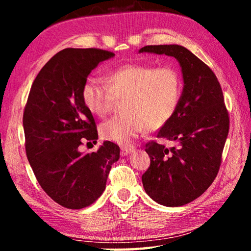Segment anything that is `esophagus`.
<instances>
[{
  "label": "esophagus",
  "instance_id": "1",
  "mask_svg": "<svg viewBox=\"0 0 251 251\" xmlns=\"http://www.w3.org/2000/svg\"><path fill=\"white\" fill-rule=\"evenodd\" d=\"M131 151H133V150H131V148L124 147V148H122V150H121V155H122L123 157H125V156H127V155H129Z\"/></svg>",
  "mask_w": 251,
  "mask_h": 251
}]
</instances>
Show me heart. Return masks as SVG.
<instances>
[{"label":"heart","instance_id":"obj_1","mask_svg":"<svg viewBox=\"0 0 251 251\" xmlns=\"http://www.w3.org/2000/svg\"><path fill=\"white\" fill-rule=\"evenodd\" d=\"M106 83L87 78L82 87V100L95 116L104 117L116 100H123V115L112 117L100 125L106 141L122 146L131 145L148 126L157 128L166 124L179 106L184 83L172 66L125 64L110 71Z\"/></svg>","mask_w":251,"mask_h":251}]
</instances>
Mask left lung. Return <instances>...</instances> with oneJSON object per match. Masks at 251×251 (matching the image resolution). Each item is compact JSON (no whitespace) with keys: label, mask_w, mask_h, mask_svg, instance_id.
Listing matches in <instances>:
<instances>
[{"label":"left lung","mask_w":251,"mask_h":251,"mask_svg":"<svg viewBox=\"0 0 251 251\" xmlns=\"http://www.w3.org/2000/svg\"><path fill=\"white\" fill-rule=\"evenodd\" d=\"M139 53L175 57L181 67L184 90L174 116L157 137L175 142L167 148L146 144L151 166L142 176L146 194L167 207L195 201L217 176L229 131V116L217 77L205 63L181 45H148Z\"/></svg>","instance_id":"obj_1"}]
</instances>
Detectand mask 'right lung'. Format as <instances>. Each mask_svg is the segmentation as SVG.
<instances>
[{"mask_svg": "<svg viewBox=\"0 0 251 251\" xmlns=\"http://www.w3.org/2000/svg\"><path fill=\"white\" fill-rule=\"evenodd\" d=\"M115 56L100 49H65L43 66L25 105L23 128L28 163L49 196L69 209L90 206L106 187L120 147L106 141L83 154V142L99 138L92 113L82 100L87 76Z\"/></svg>", "mask_w": 251, "mask_h": 251, "instance_id": "obj_1", "label": "right lung"}]
</instances>
